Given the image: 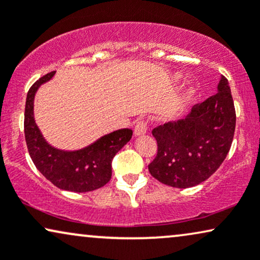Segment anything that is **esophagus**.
Returning <instances> with one entry per match:
<instances>
[{"instance_id": "obj_1", "label": "esophagus", "mask_w": 260, "mask_h": 260, "mask_svg": "<svg viewBox=\"0 0 260 260\" xmlns=\"http://www.w3.org/2000/svg\"><path fill=\"white\" fill-rule=\"evenodd\" d=\"M148 130V123L146 122V119H143V118H141V119H138L136 124H135V136H142L147 133Z\"/></svg>"}]
</instances>
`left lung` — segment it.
Here are the masks:
<instances>
[{"mask_svg":"<svg viewBox=\"0 0 260 260\" xmlns=\"http://www.w3.org/2000/svg\"><path fill=\"white\" fill-rule=\"evenodd\" d=\"M217 89L216 94L192 107L185 119L151 131L157 153L148 168L160 183L178 188L196 186L224 161L233 142L237 114L224 76Z\"/></svg>","mask_w":260,"mask_h":260,"instance_id":"obj_1","label":"left lung"}]
</instances>
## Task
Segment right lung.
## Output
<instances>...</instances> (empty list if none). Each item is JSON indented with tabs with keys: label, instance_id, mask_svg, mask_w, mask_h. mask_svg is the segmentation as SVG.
Wrapping results in <instances>:
<instances>
[{
	"label": "right lung",
	"instance_id": "right-lung-1",
	"mask_svg": "<svg viewBox=\"0 0 260 260\" xmlns=\"http://www.w3.org/2000/svg\"><path fill=\"white\" fill-rule=\"evenodd\" d=\"M53 74L55 72L48 73L37 80L27 93L23 130L29 156L40 173L55 186L73 192L96 190L110 181L114 155L131 140L133 130L114 131L77 151H62L50 147L33 119V99L38 87L51 79Z\"/></svg>",
	"mask_w": 260,
	"mask_h": 260
}]
</instances>
